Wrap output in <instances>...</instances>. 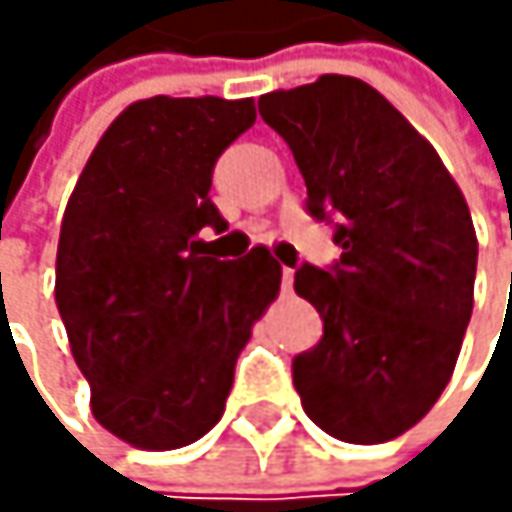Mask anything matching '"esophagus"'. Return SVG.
Returning <instances> with one entry per match:
<instances>
[{"label":"esophagus","instance_id":"1","mask_svg":"<svg viewBox=\"0 0 512 512\" xmlns=\"http://www.w3.org/2000/svg\"><path fill=\"white\" fill-rule=\"evenodd\" d=\"M291 279H294V270L282 267V291H291Z\"/></svg>","mask_w":512,"mask_h":512}]
</instances>
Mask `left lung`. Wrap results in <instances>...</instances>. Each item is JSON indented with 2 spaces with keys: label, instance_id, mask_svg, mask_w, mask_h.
<instances>
[{
  "label": "left lung",
  "instance_id": "1",
  "mask_svg": "<svg viewBox=\"0 0 512 512\" xmlns=\"http://www.w3.org/2000/svg\"><path fill=\"white\" fill-rule=\"evenodd\" d=\"M307 184V214L341 258L301 264L294 291L322 316L294 356L301 405L328 436L375 445L415 427L455 371L473 313L476 233L439 153L381 91L319 76L258 101Z\"/></svg>",
  "mask_w": 512,
  "mask_h": 512
}]
</instances>
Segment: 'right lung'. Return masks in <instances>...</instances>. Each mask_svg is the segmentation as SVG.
Returning <instances> with one entry per match:
<instances>
[{"label": "right lung", "instance_id": "obj_1", "mask_svg": "<svg viewBox=\"0 0 512 512\" xmlns=\"http://www.w3.org/2000/svg\"><path fill=\"white\" fill-rule=\"evenodd\" d=\"M251 125L248 97L137 101L97 141L67 202L57 313L97 424L137 448H181L221 421L251 325L279 294L267 248L221 261L199 239L227 230L211 174Z\"/></svg>", "mask_w": 512, "mask_h": 512}]
</instances>
